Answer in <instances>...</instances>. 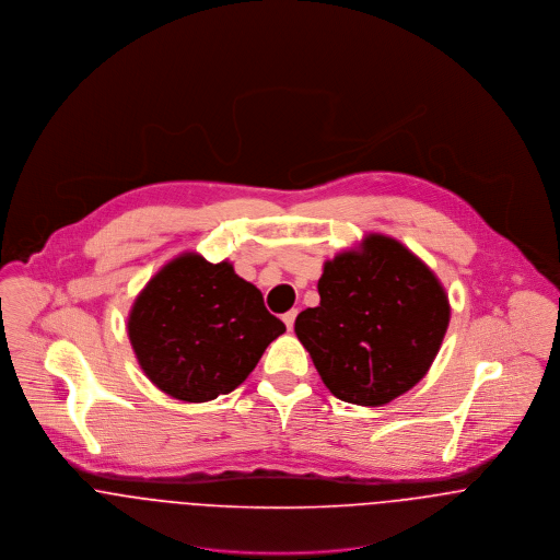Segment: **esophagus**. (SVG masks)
Listing matches in <instances>:
<instances>
[{
    "label": "esophagus",
    "instance_id": "34e87169",
    "mask_svg": "<svg viewBox=\"0 0 560 560\" xmlns=\"http://www.w3.org/2000/svg\"><path fill=\"white\" fill-rule=\"evenodd\" d=\"M296 310H290L288 313H283V322H285V326H288V330H292L294 328V319H296Z\"/></svg>",
    "mask_w": 560,
    "mask_h": 560
}]
</instances>
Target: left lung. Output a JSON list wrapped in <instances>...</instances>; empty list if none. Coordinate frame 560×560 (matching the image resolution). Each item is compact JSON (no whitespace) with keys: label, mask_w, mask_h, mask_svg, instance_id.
<instances>
[{"label":"left lung","mask_w":560,"mask_h":560,"mask_svg":"<svg viewBox=\"0 0 560 560\" xmlns=\"http://www.w3.org/2000/svg\"><path fill=\"white\" fill-rule=\"evenodd\" d=\"M317 292L319 305L301 311L294 330L337 399L384 406L432 368L448 299L430 266L399 241L370 234L337 253Z\"/></svg>","instance_id":"obj_1"}]
</instances>
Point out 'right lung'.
<instances>
[{
    "label": "right lung",
    "mask_w": 560,
    "mask_h": 560,
    "mask_svg": "<svg viewBox=\"0 0 560 560\" xmlns=\"http://www.w3.org/2000/svg\"><path fill=\"white\" fill-rule=\"evenodd\" d=\"M126 328L150 382L190 404L238 388L285 332L230 261L210 264L197 253L178 255L145 283Z\"/></svg>",
    "instance_id": "add662e5"
}]
</instances>
